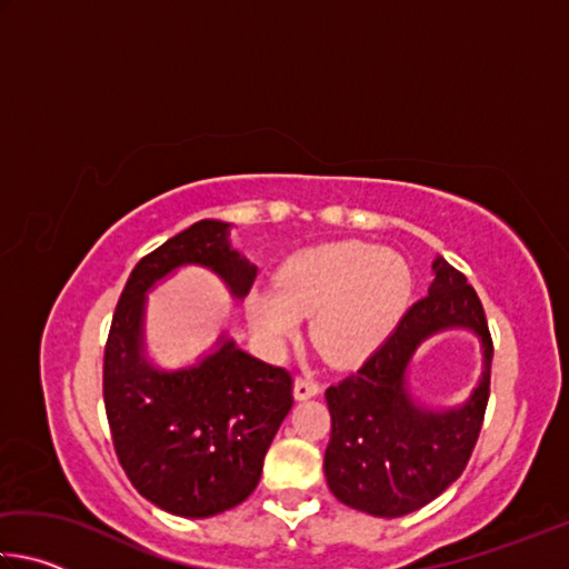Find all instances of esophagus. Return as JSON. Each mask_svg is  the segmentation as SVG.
Masks as SVG:
<instances>
[{
  "instance_id": "1",
  "label": "esophagus",
  "mask_w": 569,
  "mask_h": 569,
  "mask_svg": "<svg viewBox=\"0 0 569 569\" xmlns=\"http://www.w3.org/2000/svg\"><path fill=\"white\" fill-rule=\"evenodd\" d=\"M319 391H321V383L316 381L313 377H308V373H301V377L296 379V387H293L296 399H311Z\"/></svg>"
}]
</instances>
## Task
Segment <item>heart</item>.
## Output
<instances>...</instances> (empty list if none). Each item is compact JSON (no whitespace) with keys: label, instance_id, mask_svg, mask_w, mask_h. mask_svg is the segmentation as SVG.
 Returning <instances> with one entry per match:
<instances>
[{"label":"heart","instance_id":"heart-1","mask_svg":"<svg viewBox=\"0 0 569 569\" xmlns=\"http://www.w3.org/2000/svg\"><path fill=\"white\" fill-rule=\"evenodd\" d=\"M411 296L401 256L363 240L306 248L278 271V288L256 298V323L286 339L311 316V341L333 363L361 361L387 339Z\"/></svg>","mask_w":569,"mask_h":569}]
</instances>
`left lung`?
Listing matches in <instances>:
<instances>
[{
    "mask_svg": "<svg viewBox=\"0 0 569 569\" xmlns=\"http://www.w3.org/2000/svg\"><path fill=\"white\" fill-rule=\"evenodd\" d=\"M429 293L407 308L397 329L349 377L326 389L331 439L323 471L343 505L373 517H403L459 479L485 421L492 377V333L467 276L435 261ZM465 325L482 339L486 373L465 408L447 415L416 409L402 373L416 346L435 330Z\"/></svg>",
    "mask_w": 569,
    "mask_h": 569,
    "instance_id": "obj_1",
    "label": "left lung"
}]
</instances>
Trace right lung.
<instances>
[{
  "label": "right lung",
  "instance_id": "right-lung-1",
  "mask_svg": "<svg viewBox=\"0 0 569 569\" xmlns=\"http://www.w3.org/2000/svg\"><path fill=\"white\" fill-rule=\"evenodd\" d=\"M182 263L213 268L238 296L256 268L228 243V223L200 220L142 256L114 306L102 361L112 447L138 492L170 515L203 519L253 492L266 451L293 407V373L233 341L186 371H152L140 356L148 288Z\"/></svg>",
  "mask_w": 569,
  "mask_h": 569
}]
</instances>
